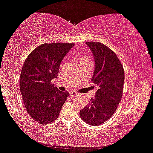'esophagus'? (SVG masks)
I'll return each instance as SVG.
<instances>
[{
  "instance_id": "esophagus-1",
  "label": "esophagus",
  "mask_w": 153,
  "mask_h": 153,
  "mask_svg": "<svg viewBox=\"0 0 153 153\" xmlns=\"http://www.w3.org/2000/svg\"><path fill=\"white\" fill-rule=\"evenodd\" d=\"M70 95L71 96V97H75L77 95V93L76 92H70Z\"/></svg>"
}]
</instances>
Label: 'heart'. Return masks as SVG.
<instances>
[{
    "label": "heart",
    "mask_w": 153,
    "mask_h": 153,
    "mask_svg": "<svg viewBox=\"0 0 153 153\" xmlns=\"http://www.w3.org/2000/svg\"><path fill=\"white\" fill-rule=\"evenodd\" d=\"M82 61H87V62H92L91 59H90L89 57H88V56H85V57H84L82 59Z\"/></svg>",
    "instance_id": "1"
}]
</instances>
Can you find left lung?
<instances>
[{
  "label": "left lung",
  "instance_id": "obj_1",
  "mask_svg": "<svg viewBox=\"0 0 153 153\" xmlns=\"http://www.w3.org/2000/svg\"><path fill=\"white\" fill-rule=\"evenodd\" d=\"M94 55L95 70L91 81L98 86L94 98L80 111L79 116L91 126H99L112 117L123 95L125 74L114 52L103 44L87 42Z\"/></svg>",
  "mask_w": 153,
  "mask_h": 153
}]
</instances>
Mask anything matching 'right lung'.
<instances>
[{
	"label": "right lung",
	"mask_w": 153,
	"mask_h": 153,
	"mask_svg": "<svg viewBox=\"0 0 153 153\" xmlns=\"http://www.w3.org/2000/svg\"><path fill=\"white\" fill-rule=\"evenodd\" d=\"M74 43H45L32 51L25 59L19 79V88L27 113L41 124L58 118L69 93L52 84L56 78L63 59Z\"/></svg>",
	"instance_id": "right-lung-1"
}]
</instances>
